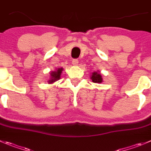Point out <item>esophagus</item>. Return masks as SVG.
<instances>
[{
  "instance_id": "obj_1",
  "label": "esophagus",
  "mask_w": 151,
  "mask_h": 151,
  "mask_svg": "<svg viewBox=\"0 0 151 151\" xmlns=\"http://www.w3.org/2000/svg\"><path fill=\"white\" fill-rule=\"evenodd\" d=\"M78 63H79L78 60H73L72 64L74 65H78Z\"/></svg>"
}]
</instances>
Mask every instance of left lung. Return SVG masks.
Masks as SVG:
<instances>
[{
	"label": "left lung",
	"instance_id": "8db88e82",
	"mask_svg": "<svg viewBox=\"0 0 151 151\" xmlns=\"http://www.w3.org/2000/svg\"><path fill=\"white\" fill-rule=\"evenodd\" d=\"M91 80H92L93 83H101L103 82L102 74H101L99 71H94L91 74Z\"/></svg>",
	"mask_w": 151,
	"mask_h": 151
}]
</instances>
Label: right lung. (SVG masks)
I'll return each instance as SVG.
<instances>
[{"label": "right lung", "instance_id": "add662e5", "mask_svg": "<svg viewBox=\"0 0 151 151\" xmlns=\"http://www.w3.org/2000/svg\"><path fill=\"white\" fill-rule=\"evenodd\" d=\"M63 71V68H56L55 71L50 72V78H49L47 83H48L49 84H51L53 83L54 82H56V81H57L58 80H60V77H61V74Z\"/></svg>", "mask_w": 151, "mask_h": 151}]
</instances>
